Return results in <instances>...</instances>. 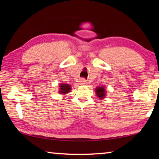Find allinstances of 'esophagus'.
<instances>
[{"instance_id":"obj_1","label":"esophagus","mask_w":159,"mask_h":159,"mask_svg":"<svg viewBox=\"0 0 159 159\" xmlns=\"http://www.w3.org/2000/svg\"><path fill=\"white\" fill-rule=\"evenodd\" d=\"M79 84L80 85H86L87 84V81L84 79H80L79 80Z\"/></svg>"}]
</instances>
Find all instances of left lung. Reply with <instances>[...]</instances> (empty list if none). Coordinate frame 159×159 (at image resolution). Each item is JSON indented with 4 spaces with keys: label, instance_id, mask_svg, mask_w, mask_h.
Returning a JSON list of instances; mask_svg holds the SVG:
<instances>
[{
    "label": "left lung",
    "instance_id": "8db88e82",
    "mask_svg": "<svg viewBox=\"0 0 159 159\" xmlns=\"http://www.w3.org/2000/svg\"><path fill=\"white\" fill-rule=\"evenodd\" d=\"M95 93H96L97 96H98L99 98L103 99L105 98L106 90H105V88L104 87H98L97 88H95Z\"/></svg>",
    "mask_w": 159,
    "mask_h": 159
}]
</instances>
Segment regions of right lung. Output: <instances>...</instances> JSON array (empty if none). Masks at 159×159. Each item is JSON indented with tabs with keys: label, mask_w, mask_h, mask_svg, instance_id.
Listing matches in <instances>:
<instances>
[{
	"label": "right lung",
	"mask_w": 159,
	"mask_h": 159,
	"mask_svg": "<svg viewBox=\"0 0 159 159\" xmlns=\"http://www.w3.org/2000/svg\"><path fill=\"white\" fill-rule=\"evenodd\" d=\"M71 85L66 84V83H61L60 85V91H59V93L62 94V95H65V94L69 93L71 91Z\"/></svg>",
	"instance_id": "add662e5"
}]
</instances>
